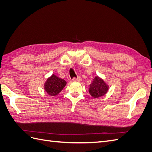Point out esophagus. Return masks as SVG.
<instances>
[{
	"mask_svg": "<svg viewBox=\"0 0 152 152\" xmlns=\"http://www.w3.org/2000/svg\"><path fill=\"white\" fill-rule=\"evenodd\" d=\"M73 81H79V82H80V81L82 80V78H81L80 77H77V78L74 77V78H73Z\"/></svg>",
	"mask_w": 152,
	"mask_h": 152,
	"instance_id": "obj_1",
	"label": "esophagus"
}]
</instances>
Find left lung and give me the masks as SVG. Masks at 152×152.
Here are the masks:
<instances>
[{
  "instance_id": "8db88e82",
  "label": "left lung",
  "mask_w": 152,
  "mask_h": 152,
  "mask_svg": "<svg viewBox=\"0 0 152 152\" xmlns=\"http://www.w3.org/2000/svg\"><path fill=\"white\" fill-rule=\"evenodd\" d=\"M89 86V94L93 98H98L104 96L108 90V86L98 76L94 78Z\"/></svg>"
}]
</instances>
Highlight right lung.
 <instances>
[{"label": "right lung", "mask_w": 152, "mask_h": 152, "mask_svg": "<svg viewBox=\"0 0 152 152\" xmlns=\"http://www.w3.org/2000/svg\"><path fill=\"white\" fill-rule=\"evenodd\" d=\"M66 84L65 80L53 74L45 82L44 89L49 95L55 96L60 93Z\"/></svg>", "instance_id": "obj_1"}]
</instances>
